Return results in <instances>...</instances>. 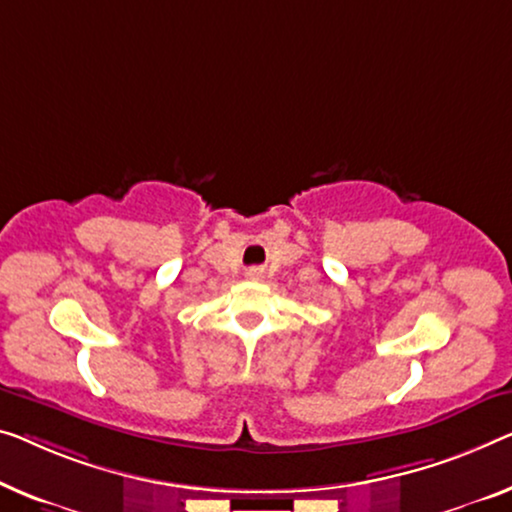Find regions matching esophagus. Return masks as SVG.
I'll use <instances>...</instances> for the list:
<instances>
[{"mask_svg": "<svg viewBox=\"0 0 512 512\" xmlns=\"http://www.w3.org/2000/svg\"><path fill=\"white\" fill-rule=\"evenodd\" d=\"M246 276H248V278H253V280L262 278V269H259V266H253V269H248V271H246Z\"/></svg>", "mask_w": 512, "mask_h": 512, "instance_id": "34e87169", "label": "esophagus"}]
</instances>
